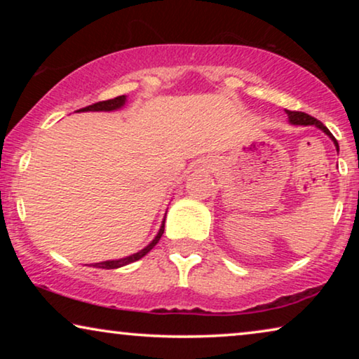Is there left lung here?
<instances>
[{"label": "left lung", "instance_id": "1", "mask_svg": "<svg viewBox=\"0 0 359 359\" xmlns=\"http://www.w3.org/2000/svg\"><path fill=\"white\" fill-rule=\"evenodd\" d=\"M286 112H287L289 122H291V124H296V126H317L318 129H322L333 140V144H335L337 151H338V142H337V139L330 134V130H328L327 127L323 126L320 121H317L316 117L309 116V114H306V112H301V111H287L286 109Z\"/></svg>", "mask_w": 359, "mask_h": 359}]
</instances>
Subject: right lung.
<instances>
[{"label":"right lung","mask_w":359,"mask_h":359,"mask_svg":"<svg viewBox=\"0 0 359 359\" xmlns=\"http://www.w3.org/2000/svg\"><path fill=\"white\" fill-rule=\"evenodd\" d=\"M124 102H126V96H117V97H114V100H107V101L95 102V104L86 106V107H83V109H78V111H114V109H119V107L124 106ZM163 230H165V220H163V224H161L160 232L156 233V237L154 238V242H151V243L149 245V247H145L144 250H140L139 253L130 255V257L122 258V259H114V262L96 263V264H93V266L102 268V269H114V268H121V266H126V264H129V263L137 262V259H140L142 257H145V255L149 253L150 250L154 248L156 243H158V240L161 238V235H163Z\"/></svg>","instance_id":"add662e5"}]
</instances>
